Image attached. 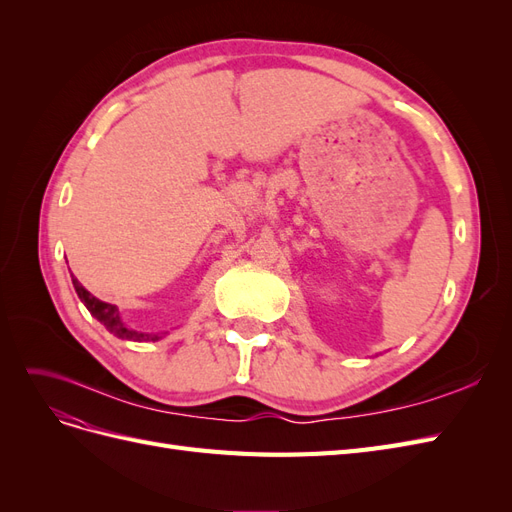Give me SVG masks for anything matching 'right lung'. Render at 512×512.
<instances>
[{
  "instance_id": "obj_1",
  "label": "right lung",
  "mask_w": 512,
  "mask_h": 512,
  "mask_svg": "<svg viewBox=\"0 0 512 512\" xmlns=\"http://www.w3.org/2000/svg\"><path fill=\"white\" fill-rule=\"evenodd\" d=\"M72 284H74V290L76 294H79V299L85 303V307L89 309V314L94 316L96 320H100L104 327L111 331L115 337L119 339H134V342H147V339H151V342H156V339H160V335H151V333H138V331H132L128 329L126 324H123L121 316H119V309L111 303H104L100 299H96L94 294H91L89 290L83 288V284L76 280V277L72 275Z\"/></svg>"
}]
</instances>
